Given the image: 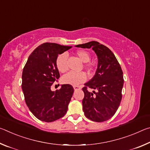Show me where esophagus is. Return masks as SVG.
<instances>
[{
	"label": "esophagus",
	"mask_w": 150,
	"mask_h": 150,
	"mask_svg": "<svg viewBox=\"0 0 150 150\" xmlns=\"http://www.w3.org/2000/svg\"><path fill=\"white\" fill-rule=\"evenodd\" d=\"M73 88H74L75 91L78 90V89H80V88H81V87H79V86H73Z\"/></svg>",
	"instance_id": "obj_1"
}]
</instances>
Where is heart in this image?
<instances>
[{
    "label": "heart",
    "mask_w": 150,
    "mask_h": 150,
    "mask_svg": "<svg viewBox=\"0 0 150 150\" xmlns=\"http://www.w3.org/2000/svg\"><path fill=\"white\" fill-rule=\"evenodd\" d=\"M75 54L83 62L85 63L84 67L87 70V71L89 73L92 72L94 69V65L93 63L88 62L91 59L89 53L85 50H78L76 52ZM67 60L68 55L65 53H63L57 56L55 63L57 69L61 73H65L68 70ZM86 80H87V75L84 72H69L63 75L62 79V83L64 84L74 86L84 83Z\"/></svg>",
    "instance_id": "1"
}]
</instances>
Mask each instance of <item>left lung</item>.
I'll return each instance as SVG.
<instances>
[{
  "mask_svg": "<svg viewBox=\"0 0 150 150\" xmlns=\"http://www.w3.org/2000/svg\"><path fill=\"white\" fill-rule=\"evenodd\" d=\"M76 47H92L98 57L95 75L82 88L85 94L82 102L85 116L97 122L108 120L118 110L122 96L124 78L120 65L112 51L98 42L92 41ZM88 88L95 89L97 92L91 93Z\"/></svg>",
  "mask_w": 150,
  "mask_h": 150,
  "instance_id": "left-lung-1",
  "label": "left lung"
}]
</instances>
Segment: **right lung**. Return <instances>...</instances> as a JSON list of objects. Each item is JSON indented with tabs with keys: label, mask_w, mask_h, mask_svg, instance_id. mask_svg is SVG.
Returning <instances> with one entry per match:
<instances>
[{
	"label": "right lung",
	"mask_w": 150,
	"mask_h": 150,
	"mask_svg": "<svg viewBox=\"0 0 150 150\" xmlns=\"http://www.w3.org/2000/svg\"><path fill=\"white\" fill-rule=\"evenodd\" d=\"M71 47L44 43L33 51L24 66L22 88L25 102L40 120L51 122L67 113L74 88L66 84L54 92L51 86L60 77L55 63L58 55Z\"/></svg>",
	"instance_id": "add662e5"
}]
</instances>
